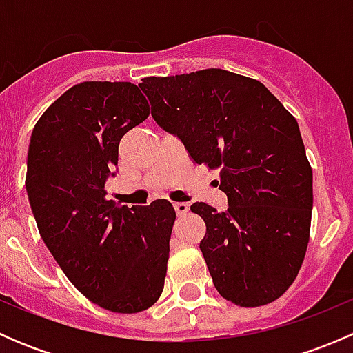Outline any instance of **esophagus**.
Here are the masks:
<instances>
[{"instance_id":"esophagus-1","label":"esophagus","mask_w":353,"mask_h":353,"mask_svg":"<svg viewBox=\"0 0 353 353\" xmlns=\"http://www.w3.org/2000/svg\"><path fill=\"white\" fill-rule=\"evenodd\" d=\"M174 210H176L177 215H186L190 212V205L188 203H174Z\"/></svg>"}]
</instances>
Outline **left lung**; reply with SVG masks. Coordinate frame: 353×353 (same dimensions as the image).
Returning a JSON list of instances; mask_svg holds the SVG:
<instances>
[{
    "instance_id": "left-lung-1",
    "label": "left lung",
    "mask_w": 353,
    "mask_h": 353,
    "mask_svg": "<svg viewBox=\"0 0 353 353\" xmlns=\"http://www.w3.org/2000/svg\"><path fill=\"white\" fill-rule=\"evenodd\" d=\"M140 88L193 162L220 170L227 212L191 205L206 223L199 249L213 285L241 307L276 301L301 270L311 230L312 169L295 117L261 81L216 68L147 77Z\"/></svg>"
}]
</instances>
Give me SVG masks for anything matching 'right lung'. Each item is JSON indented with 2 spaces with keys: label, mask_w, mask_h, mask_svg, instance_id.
<instances>
[{
  "label": "right lung",
  "mask_w": 353,
  "mask_h": 353,
  "mask_svg": "<svg viewBox=\"0 0 353 353\" xmlns=\"http://www.w3.org/2000/svg\"><path fill=\"white\" fill-rule=\"evenodd\" d=\"M150 114L130 81H83L35 124L27 155L28 201L39 234L71 283L94 304L133 314L163 290L176 212L105 198L124 134Z\"/></svg>",
  "instance_id": "obj_1"
}]
</instances>
